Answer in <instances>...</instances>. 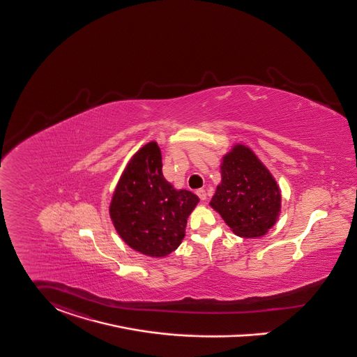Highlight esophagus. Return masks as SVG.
Wrapping results in <instances>:
<instances>
[{
    "instance_id": "34e87169",
    "label": "esophagus",
    "mask_w": 357,
    "mask_h": 357,
    "mask_svg": "<svg viewBox=\"0 0 357 357\" xmlns=\"http://www.w3.org/2000/svg\"><path fill=\"white\" fill-rule=\"evenodd\" d=\"M196 195H197L199 199L203 200V202L207 199V192H206V190H196Z\"/></svg>"
}]
</instances>
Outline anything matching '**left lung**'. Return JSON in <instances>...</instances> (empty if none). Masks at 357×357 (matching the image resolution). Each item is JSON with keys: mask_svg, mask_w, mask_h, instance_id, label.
<instances>
[{"mask_svg": "<svg viewBox=\"0 0 357 357\" xmlns=\"http://www.w3.org/2000/svg\"><path fill=\"white\" fill-rule=\"evenodd\" d=\"M222 183L210 204L239 237L264 236L278 220L280 190L260 160L246 146L237 144L225 155Z\"/></svg>", "mask_w": 357, "mask_h": 357, "instance_id": "1", "label": "left lung"}]
</instances>
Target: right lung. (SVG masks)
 <instances>
[{
  "label": "right lung",
  "instance_id": "right-lung-1",
  "mask_svg": "<svg viewBox=\"0 0 357 357\" xmlns=\"http://www.w3.org/2000/svg\"><path fill=\"white\" fill-rule=\"evenodd\" d=\"M197 203L195 193L174 190L164 178L161 150L150 142L121 174L109 215L130 248L150 257H165L185 237L187 218Z\"/></svg>",
  "mask_w": 357,
  "mask_h": 357
}]
</instances>
